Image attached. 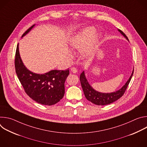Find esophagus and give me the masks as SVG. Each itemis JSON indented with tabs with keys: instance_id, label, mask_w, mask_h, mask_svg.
Masks as SVG:
<instances>
[{
	"instance_id": "34e87169",
	"label": "esophagus",
	"mask_w": 147,
	"mask_h": 147,
	"mask_svg": "<svg viewBox=\"0 0 147 147\" xmlns=\"http://www.w3.org/2000/svg\"><path fill=\"white\" fill-rule=\"evenodd\" d=\"M70 70H71V72H73V73H76L77 72V69H76V67H71V68H70Z\"/></svg>"
}]
</instances>
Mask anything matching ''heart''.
I'll use <instances>...</instances> for the list:
<instances>
[{"label": "heart", "instance_id": "1", "mask_svg": "<svg viewBox=\"0 0 147 147\" xmlns=\"http://www.w3.org/2000/svg\"><path fill=\"white\" fill-rule=\"evenodd\" d=\"M96 32V30L92 27H87L81 32L72 38L70 45L73 49L84 50V53L87 56L92 55L98 48V41L93 40ZM71 55V53H70Z\"/></svg>", "mask_w": 147, "mask_h": 147}]
</instances>
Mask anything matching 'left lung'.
Instances as JSON below:
<instances>
[{
    "mask_svg": "<svg viewBox=\"0 0 147 147\" xmlns=\"http://www.w3.org/2000/svg\"><path fill=\"white\" fill-rule=\"evenodd\" d=\"M118 31L126 38V39L129 40L127 36L125 35V34L122 31L120 30H118ZM133 72L134 69L129 79L120 90L111 93H102L95 90L88 83L84 71L81 73L80 76V80L82 90L84 91V94L87 100L91 102L92 103L97 105H106L110 104L117 100L123 95L130 82L133 74Z\"/></svg>",
    "mask_w": 147,
    "mask_h": 147,
    "instance_id": "8db88e82",
    "label": "left lung"
}]
</instances>
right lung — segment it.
<instances>
[{
  "label": "right lung",
  "mask_w": 147,
  "mask_h": 147,
  "mask_svg": "<svg viewBox=\"0 0 147 147\" xmlns=\"http://www.w3.org/2000/svg\"><path fill=\"white\" fill-rule=\"evenodd\" d=\"M35 24L22 35L27 34ZM15 69L17 77L26 94L34 100L44 105H53L60 100L65 95V82L69 74L66 70H53L44 74L31 72L24 66L21 59L18 44L15 56Z\"/></svg>",
  "instance_id": "add662e5"
}]
</instances>
